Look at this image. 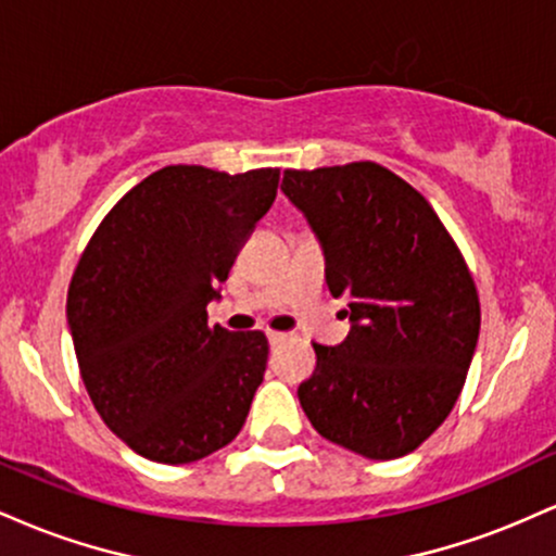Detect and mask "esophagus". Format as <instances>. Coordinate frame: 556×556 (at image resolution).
I'll list each match as a JSON object with an SVG mask.
<instances>
[{"label":"esophagus","mask_w":556,"mask_h":556,"mask_svg":"<svg viewBox=\"0 0 556 556\" xmlns=\"http://www.w3.org/2000/svg\"><path fill=\"white\" fill-rule=\"evenodd\" d=\"M285 340H287L285 331H269V342L271 344H279V342H285Z\"/></svg>","instance_id":"obj_1"}]
</instances>
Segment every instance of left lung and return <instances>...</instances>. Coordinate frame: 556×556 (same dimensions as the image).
Masks as SVG:
<instances>
[{"label": "left lung", "mask_w": 556, "mask_h": 556, "mask_svg": "<svg viewBox=\"0 0 556 556\" xmlns=\"http://www.w3.org/2000/svg\"><path fill=\"white\" fill-rule=\"evenodd\" d=\"M308 219L327 285L348 300L350 334L314 344L298 387L311 426L368 460H394L431 437L460 397L481 303L460 248L431 203L376 162L285 169Z\"/></svg>", "instance_id": "left-lung-1"}]
</instances>
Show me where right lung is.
Here are the masks:
<instances>
[{"mask_svg":"<svg viewBox=\"0 0 556 556\" xmlns=\"http://www.w3.org/2000/svg\"><path fill=\"white\" fill-rule=\"evenodd\" d=\"M279 169L164 167L104 216L73 274L67 324L101 420L154 463L201 460L238 437L266 371L264 331L208 327Z\"/></svg>","mask_w":556,"mask_h":556,"instance_id":"right-lung-1","label":"right lung"}]
</instances>
